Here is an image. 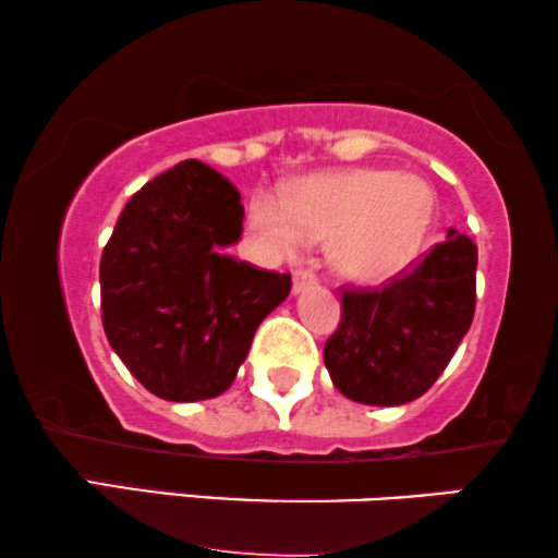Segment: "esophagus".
<instances>
[{
	"instance_id": "obj_1",
	"label": "esophagus",
	"mask_w": 558,
	"mask_h": 558,
	"mask_svg": "<svg viewBox=\"0 0 558 558\" xmlns=\"http://www.w3.org/2000/svg\"><path fill=\"white\" fill-rule=\"evenodd\" d=\"M312 284H317V277L310 269H296L294 271V284H292L294 287V294H300L302 289H307Z\"/></svg>"
}]
</instances>
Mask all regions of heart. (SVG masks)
<instances>
[{
	"label": "heart",
	"mask_w": 558,
	"mask_h": 558,
	"mask_svg": "<svg viewBox=\"0 0 558 558\" xmlns=\"http://www.w3.org/2000/svg\"><path fill=\"white\" fill-rule=\"evenodd\" d=\"M434 197L422 180L386 170H350L302 180L284 203L256 195L251 231L271 258H294L330 239L340 274L373 281L399 271L432 223Z\"/></svg>",
	"instance_id": "b5f03b06"
}]
</instances>
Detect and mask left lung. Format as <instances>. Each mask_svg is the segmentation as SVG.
Listing matches in <instances>:
<instances>
[{
	"instance_id": "1",
	"label": "left lung",
	"mask_w": 558,
	"mask_h": 558,
	"mask_svg": "<svg viewBox=\"0 0 558 558\" xmlns=\"http://www.w3.org/2000/svg\"><path fill=\"white\" fill-rule=\"evenodd\" d=\"M475 269L477 246L449 228L384 287L342 289L340 325L325 342L335 388L371 407H399L429 391L475 317Z\"/></svg>"
}]
</instances>
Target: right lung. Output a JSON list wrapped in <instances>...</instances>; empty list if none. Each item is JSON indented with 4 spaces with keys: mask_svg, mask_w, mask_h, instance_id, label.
I'll return each instance as SVG.
<instances>
[{
    "mask_svg": "<svg viewBox=\"0 0 558 558\" xmlns=\"http://www.w3.org/2000/svg\"><path fill=\"white\" fill-rule=\"evenodd\" d=\"M241 195L185 159L121 210L101 256L106 338L132 376L165 401H203L233 384L262 319L287 300L289 274L228 254Z\"/></svg>",
    "mask_w": 558,
    "mask_h": 558,
    "instance_id": "1",
    "label": "right lung"
}]
</instances>
